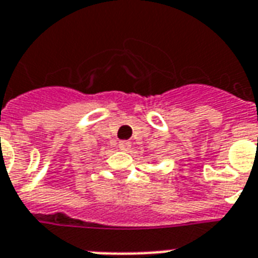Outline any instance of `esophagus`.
I'll use <instances>...</instances> for the list:
<instances>
[{"instance_id": "1", "label": "esophagus", "mask_w": 258, "mask_h": 258, "mask_svg": "<svg viewBox=\"0 0 258 258\" xmlns=\"http://www.w3.org/2000/svg\"><path fill=\"white\" fill-rule=\"evenodd\" d=\"M119 149L123 150V151H128L131 149V143L128 141H121L119 142Z\"/></svg>"}]
</instances>
